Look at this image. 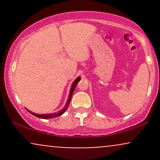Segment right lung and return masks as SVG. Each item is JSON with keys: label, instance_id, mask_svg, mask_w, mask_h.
Wrapping results in <instances>:
<instances>
[{"label": "right lung", "instance_id": "right-lung-1", "mask_svg": "<svg viewBox=\"0 0 160 160\" xmlns=\"http://www.w3.org/2000/svg\"><path fill=\"white\" fill-rule=\"evenodd\" d=\"M80 78L79 77L76 79V80H74V82H73L72 86H71V91H70V94H69V98L68 99V102L67 103H66L65 108H63V109L62 110V111H60L59 112H58V113H49V114H38V113H33L32 111H29L32 114H33L34 116H35L37 117H39V118H41V119H51V118H53V117H58V116L62 115V113L65 112L66 110H67V108H68V105L70 104V102H71V96H72L73 95V92H74V89L75 87H76L77 84H78V82L80 81Z\"/></svg>", "mask_w": 160, "mask_h": 160}]
</instances>
